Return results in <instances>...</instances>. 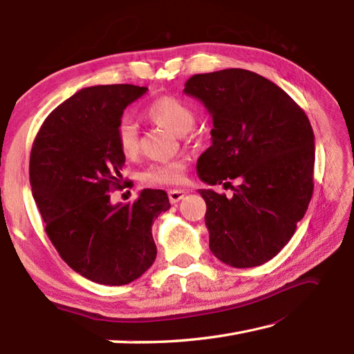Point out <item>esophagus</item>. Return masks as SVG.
<instances>
[{
  "mask_svg": "<svg viewBox=\"0 0 354 354\" xmlns=\"http://www.w3.org/2000/svg\"><path fill=\"white\" fill-rule=\"evenodd\" d=\"M184 196H185V192L181 190V189H175V190L169 192V199H170L171 204L179 203V201H181Z\"/></svg>",
  "mask_w": 354,
  "mask_h": 354,
  "instance_id": "34e87169",
  "label": "esophagus"
}]
</instances>
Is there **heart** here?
Here are the masks:
<instances>
[{
    "mask_svg": "<svg viewBox=\"0 0 354 354\" xmlns=\"http://www.w3.org/2000/svg\"><path fill=\"white\" fill-rule=\"evenodd\" d=\"M145 116L171 133L184 136L195 126L196 115L193 109L175 96H159L145 109ZM116 142L126 158L136 156L140 150V136L135 122L122 121L116 129ZM187 164L184 159L156 162L142 173V181L147 185H178L184 183Z\"/></svg>",
    "mask_w": 354,
    "mask_h": 354,
    "instance_id": "heart-1",
    "label": "heart"
}]
</instances>
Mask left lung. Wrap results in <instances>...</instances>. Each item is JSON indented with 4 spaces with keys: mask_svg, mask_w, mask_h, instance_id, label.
I'll return each instance as SVG.
<instances>
[{
    "mask_svg": "<svg viewBox=\"0 0 354 354\" xmlns=\"http://www.w3.org/2000/svg\"><path fill=\"white\" fill-rule=\"evenodd\" d=\"M184 93L212 116V145L196 170L227 198L199 190L207 204L210 250L224 264L250 268L292 239L313 195L315 135L306 112L270 80L244 68L193 75Z\"/></svg>",
    "mask_w": 354,
    "mask_h": 354,
    "instance_id": "1",
    "label": "left lung"
}]
</instances>
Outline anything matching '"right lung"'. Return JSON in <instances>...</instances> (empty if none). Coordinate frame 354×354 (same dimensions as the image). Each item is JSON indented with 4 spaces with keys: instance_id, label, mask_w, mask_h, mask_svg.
<instances>
[{
    "instance_id": "right-lung-1",
    "label": "right lung",
    "mask_w": 354,
    "mask_h": 354,
    "mask_svg": "<svg viewBox=\"0 0 354 354\" xmlns=\"http://www.w3.org/2000/svg\"><path fill=\"white\" fill-rule=\"evenodd\" d=\"M147 92L131 84L81 88L46 118L30 151L32 195L66 264L102 286H126L155 262L151 225L170 209L164 190L112 204L126 156L116 142L124 110Z\"/></svg>"
}]
</instances>
